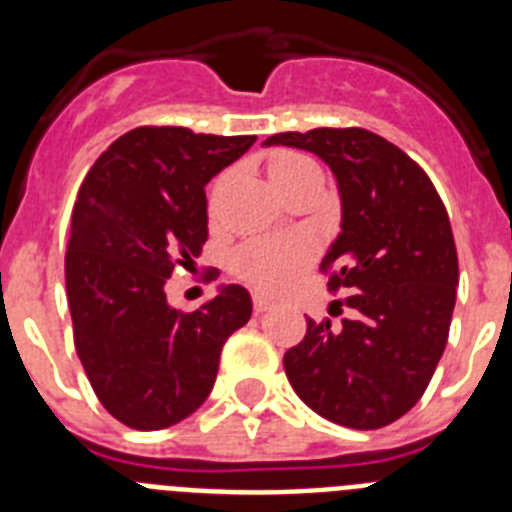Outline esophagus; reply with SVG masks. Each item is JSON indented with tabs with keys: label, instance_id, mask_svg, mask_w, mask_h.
Returning <instances> with one entry per match:
<instances>
[{
	"label": "esophagus",
	"instance_id": "esophagus-1",
	"mask_svg": "<svg viewBox=\"0 0 512 512\" xmlns=\"http://www.w3.org/2000/svg\"><path fill=\"white\" fill-rule=\"evenodd\" d=\"M271 305H274V302H271L266 295H259V292L253 295V310H256V312H266Z\"/></svg>",
	"mask_w": 512,
	"mask_h": 512
}]
</instances>
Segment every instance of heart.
Instances as JSON below:
<instances>
[{"instance_id":"1","label":"heart","mask_w":512,"mask_h":512,"mask_svg":"<svg viewBox=\"0 0 512 512\" xmlns=\"http://www.w3.org/2000/svg\"><path fill=\"white\" fill-rule=\"evenodd\" d=\"M312 161L300 153H277L271 158L269 176L279 184L297 171L307 169ZM312 243L307 238H259L235 251L233 266L238 277L259 289H282L310 264Z\"/></svg>"}]
</instances>
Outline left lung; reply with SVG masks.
<instances>
[{
  "mask_svg": "<svg viewBox=\"0 0 512 512\" xmlns=\"http://www.w3.org/2000/svg\"><path fill=\"white\" fill-rule=\"evenodd\" d=\"M264 146L315 153L341 194V233L320 261L328 289L346 292L341 325L307 318L284 354L300 400L346 428L395 423L423 397L449 338L459 259L449 212L405 151L364 128L277 133Z\"/></svg>",
  "mask_w": 512,
  "mask_h": 512,
  "instance_id": "obj_1",
  "label": "left lung"
}]
</instances>
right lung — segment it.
Returning <instances> with one entry per match:
<instances>
[{"mask_svg":"<svg viewBox=\"0 0 512 512\" xmlns=\"http://www.w3.org/2000/svg\"><path fill=\"white\" fill-rule=\"evenodd\" d=\"M256 135L135 128L94 161L76 197L66 253L74 343L107 413L161 431L200 408L251 295L223 284L194 312L166 300L174 266L207 241L205 187Z\"/></svg>","mask_w":512,"mask_h":512,"instance_id":"right-lung-1","label":"right lung"}]
</instances>
